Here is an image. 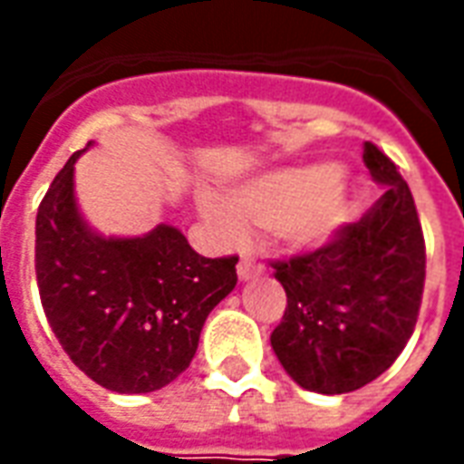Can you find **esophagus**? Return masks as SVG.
I'll use <instances>...</instances> for the list:
<instances>
[{
  "label": "esophagus",
  "instance_id": "esophagus-1",
  "mask_svg": "<svg viewBox=\"0 0 464 464\" xmlns=\"http://www.w3.org/2000/svg\"><path fill=\"white\" fill-rule=\"evenodd\" d=\"M261 271V266L256 263V258H253L251 253H241V261H238V276H241L243 281L246 278H251L253 273Z\"/></svg>",
  "mask_w": 464,
  "mask_h": 464
}]
</instances>
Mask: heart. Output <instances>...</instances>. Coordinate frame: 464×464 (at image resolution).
Listing matches in <instances>:
<instances>
[{"label":"heart","mask_w":464,"mask_h":464,"mask_svg":"<svg viewBox=\"0 0 464 464\" xmlns=\"http://www.w3.org/2000/svg\"><path fill=\"white\" fill-rule=\"evenodd\" d=\"M226 203L201 198V213L218 231L238 241L246 226L276 231L295 248L321 246L348 216V193L335 163H311L266 173L226 193Z\"/></svg>","instance_id":"obj_1"}]
</instances>
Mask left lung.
I'll use <instances>...</instances> for the list:
<instances>
[{
    "label": "left lung",
    "mask_w": 464,
    "mask_h": 464,
    "mask_svg": "<svg viewBox=\"0 0 464 464\" xmlns=\"http://www.w3.org/2000/svg\"><path fill=\"white\" fill-rule=\"evenodd\" d=\"M362 161L382 183L380 201L313 251L273 261L288 305L271 333L285 372L301 388L341 395L395 362L418 323L425 238L408 181L365 141Z\"/></svg>",
    "instance_id": "8db88e82"
}]
</instances>
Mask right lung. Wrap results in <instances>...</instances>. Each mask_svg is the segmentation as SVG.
<instances>
[{
    "label": "right lung",
    "instance_id": "add662e5",
    "mask_svg": "<svg viewBox=\"0 0 464 464\" xmlns=\"http://www.w3.org/2000/svg\"><path fill=\"white\" fill-rule=\"evenodd\" d=\"M36 213V285L76 368L114 392H153L191 365L208 313L236 288L238 256L206 258L173 226L104 238L79 216L74 163Z\"/></svg>",
    "mask_w": 464,
    "mask_h": 464
}]
</instances>
